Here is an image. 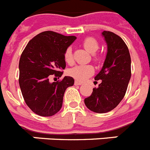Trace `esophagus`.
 <instances>
[{
  "label": "esophagus",
  "mask_w": 150,
  "mask_h": 150,
  "mask_svg": "<svg viewBox=\"0 0 150 150\" xmlns=\"http://www.w3.org/2000/svg\"><path fill=\"white\" fill-rule=\"evenodd\" d=\"M74 85H75V86H80V85H82V83H80V82H79V81H75L74 82Z\"/></svg>",
  "instance_id": "obj_1"
}]
</instances>
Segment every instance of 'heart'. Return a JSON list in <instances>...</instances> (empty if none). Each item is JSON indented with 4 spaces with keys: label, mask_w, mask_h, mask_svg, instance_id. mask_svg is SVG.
I'll use <instances>...</instances> for the list:
<instances>
[{
    "label": "heart",
    "mask_w": 150,
    "mask_h": 150,
    "mask_svg": "<svg viewBox=\"0 0 150 150\" xmlns=\"http://www.w3.org/2000/svg\"><path fill=\"white\" fill-rule=\"evenodd\" d=\"M83 45L86 51H88L89 53L93 54V59L95 61H98L99 58L98 55H95L96 52L99 49L98 42L93 38H87L83 40ZM64 60L67 64H72L74 62V58H73L72 49L71 47H68L65 50L64 52ZM94 73V68L91 65H76L75 67H72L68 71L69 75L72 76L73 78L76 79L79 81H84L85 79H87L88 76H90L91 74Z\"/></svg>",
    "instance_id": "obj_1"
}]
</instances>
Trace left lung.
Here are the masks:
<instances>
[{
	"instance_id": "obj_1",
	"label": "left lung",
	"mask_w": 150,
	"mask_h": 150,
	"mask_svg": "<svg viewBox=\"0 0 150 150\" xmlns=\"http://www.w3.org/2000/svg\"><path fill=\"white\" fill-rule=\"evenodd\" d=\"M107 46L104 64L95 80H101L89 97L85 98L87 108L98 113L113 110L124 98L131 79V56L128 46L120 36L110 31L101 33Z\"/></svg>"
}]
</instances>
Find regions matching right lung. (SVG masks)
I'll return each mask as SVG.
<instances>
[{"mask_svg": "<svg viewBox=\"0 0 150 150\" xmlns=\"http://www.w3.org/2000/svg\"><path fill=\"white\" fill-rule=\"evenodd\" d=\"M76 39L54 31H43L30 40L19 60V86L26 104L36 114L51 116L62 107L64 94L74 84L71 76L50 82L52 75L61 77L65 68V50Z\"/></svg>", "mask_w": 150, "mask_h": 150, "instance_id": "obj_1", "label": "right lung"}]
</instances>
